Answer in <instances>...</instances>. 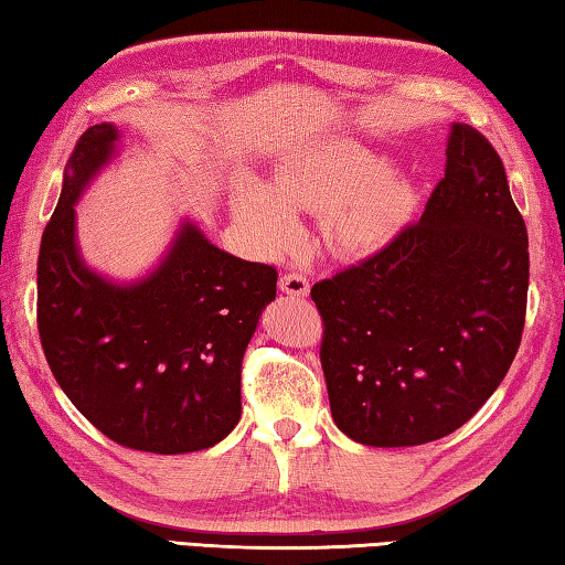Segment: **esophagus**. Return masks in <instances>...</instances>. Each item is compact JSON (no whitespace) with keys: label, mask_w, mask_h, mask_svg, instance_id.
<instances>
[{"label":"esophagus","mask_w":565,"mask_h":565,"mask_svg":"<svg viewBox=\"0 0 565 565\" xmlns=\"http://www.w3.org/2000/svg\"><path fill=\"white\" fill-rule=\"evenodd\" d=\"M279 289L284 294L296 296V299H303V296L309 294V279H306V276L299 271H289L279 279Z\"/></svg>","instance_id":"esophagus-1"}]
</instances>
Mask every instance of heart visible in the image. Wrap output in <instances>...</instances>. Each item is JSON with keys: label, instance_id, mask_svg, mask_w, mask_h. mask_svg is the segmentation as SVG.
Here are the masks:
<instances>
[{"label": "heart", "instance_id": "b5f03b06", "mask_svg": "<svg viewBox=\"0 0 565 565\" xmlns=\"http://www.w3.org/2000/svg\"><path fill=\"white\" fill-rule=\"evenodd\" d=\"M414 204L406 174L359 145L306 149L274 169L269 184L248 181L234 194L238 226L264 252H281L296 214L317 212L323 246L337 256H366L388 244Z\"/></svg>", "mask_w": 565, "mask_h": 565}]
</instances>
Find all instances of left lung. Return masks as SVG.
<instances>
[{"mask_svg": "<svg viewBox=\"0 0 565 565\" xmlns=\"http://www.w3.org/2000/svg\"><path fill=\"white\" fill-rule=\"evenodd\" d=\"M525 294L529 234L503 161L456 121L418 222L311 289L337 426L379 448L454 434L509 374Z\"/></svg>", "mask_w": 565, "mask_h": 565, "instance_id": "8db88e82", "label": "left lung"}]
</instances>
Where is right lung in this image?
<instances>
[{
    "instance_id": "obj_1",
    "label": "right lung",
    "mask_w": 565,
    "mask_h": 565,
    "mask_svg": "<svg viewBox=\"0 0 565 565\" xmlns=\"http://www.w3.org/2000/svg\"><path fill=\"white\" fill-rule=\"evenodd\" d=\"M109 121L82 134L36 264V321L56 384L104 436L149 454L212 448L242 418V359L276 269L179 224L159 264L111 281L82 259L76 202L117 157Z\"/></svg>"
}]
</instances>
